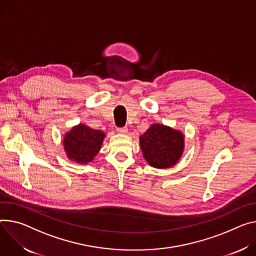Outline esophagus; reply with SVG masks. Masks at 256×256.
I'll return each mask as SVG.
<instances>
[{"instance_id": "obj_1", "label": "esophagus", "mask_w": 256, "mask_h": 256, "mask_svg": "<svg viewBox=\"0 0 256 256\" xmlns=\"http://www.w3.org/2000/svg\"><path fill=\"white\" fill-rule=\"evenodd\" d=\"M116 130H118V134H124L128 132V128H118Z\"/></svg>"}]
</instances>
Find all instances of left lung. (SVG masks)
Returning <instances> with one entry per match:
<instances>
[{"instance_id": "obj_1", "label": "left lung", "mask_w": 256, "mask_h": 256, "mask_svg": "<svg viewBox=\"0 0 256 256\" xmlns=\"http://www.w3.org/2000/svg\"><path fill=\"white\" fill-rule=\"evenodd\" d=\"M142 154L147 164L155 168L174 166L184 150V136L168 126L153 124L138 136Z\"/></svg>"}]
</instances>
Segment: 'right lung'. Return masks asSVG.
Here are the masks:
<instances>
[{
  "mask_svg": "<svg viewBox=\"0 0 256 256\" xmlns=\"http://www.w3.org/2000/svg\"><path fill=\"white\" fill-rule=\"evenodd\" d=\"M106 134L86 124L72 126L63 136V149L69 160L78 164H88L101 150Z\"/></svg>",
  "mask_w": 256,
  "mask_h": 256,
  "instance_id": "right-lung-1",
  "label": "right lung"
}]
</instances>
